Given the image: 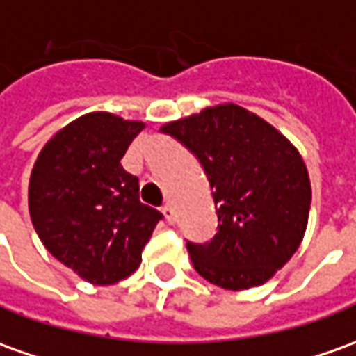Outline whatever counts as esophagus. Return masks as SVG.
<instances>
[{
  "mask_svg": "<svg viewBox=\"0 0 356 356\" xmlns=\"http://www.w3.org/2000/svg\"><path fill=\"white\" fill-rule=\"evenodd\" d=\"M163 213H164V217H166V220H168L170 225H172V222H176V213H174L172 205H170V203L163 205Z\"/></svg>",
  "mask_w": 356,
  "mask_h": 356,
  "instance_id": "34e87169",
  "label": "esophagus"
}]
</instances>
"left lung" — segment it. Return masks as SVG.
<instances>
[{
	"label": "left lung",
	"mask_w": 356,
	"mask_h": 356,
	"mask_svg": "<svg viewBox=\"0 0 356 356\" xmlns=\"http://www.w3.org/2000/svg\"><path fill=\"white\" fill-rule=\"evenodd\" d=\"M200 161L217 209V234L186 242L193 269L230 291L264 285L293 257L308 225L312 190L285 136L236 104L205 108L161 127Z\"/></svg>",
	"instance_id": "1"
}]
</instances>
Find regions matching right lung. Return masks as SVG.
<instances>
[{"label": "right lung", "mask_w": 356, "mask_h": 356, "mask_svg": "<svg viewBox=\"0 0 356 356\" xmlns=\"http://www.w3.org/2000/svg\"><path fill=\"white\" fill-rule=\"evenodd\" d=\"M145 127L108 112L77 118L44 145L29 211L46 250L92 285H112L141 264L161 211L139 202V180L120 161Z\"/></svg>", "instance_id": "right-lung-1"}]
</instances>
